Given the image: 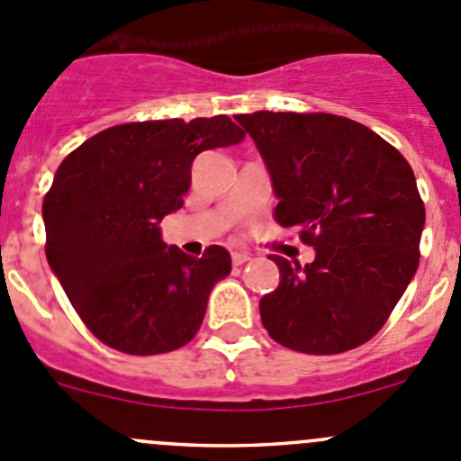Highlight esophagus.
Masks as SVG:
<instances>
[{
  "label": "esophagus",
  "mask_w": 461,
  "mask_h": 461,
  "mask_svg": "<svg viewBox=\"0 0 461 461\" xmlns=\"http://www.w3.org/2000/svg\"><path fill=\"white\" fill-rule=\"evenodd\" d=\"M249 254L248 252H231V261H234V266H243V263L249 261Z\"/></svg>",
  "instance_id": "1"
}]
</instances>
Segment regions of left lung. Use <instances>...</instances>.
Wrapping results in <instances>:
<instances>
[{
    "instance_id": "obj_1",
    "label": "left lung",
    "mask_w": 461,
    "mask_h": 461,
    "mask_svg": "<svg viewBox=\"0 0 461 461\" xmlns=\"http://www.w3.org/2000/svg\"><path fill=\"white\" fill-rule=\"evenodd\" d=\"M252 137L279 204L275 221L312 245V263L272 257L279 285L258 302L272 339L342 354L381 330L419 267L426 207L403 155L335 114L254 112Z\"/></svg>"
}]
</instances>
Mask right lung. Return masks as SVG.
Instances as JSON below:
<instances>
[{
  "label": "right lung",
  "mask_w": 461,
  "mask_h": 461,
  "mask_svg": "<svg viewBox=\"0 0 461 461\" xmlns=\"http://www.w3.org/2000/svg\"><path fill=\"white\" fill-rule=\"evenodd\" d=\"M240 140L225 114L123 123L62 159L42 203L47 261L103 344L155 356L198 333L231 257L221 245L203 258L168 248L159 222L185 203L194 159Z\"/></svg>",
  "instance_id": "right-lung-1"
}]
</instances>
